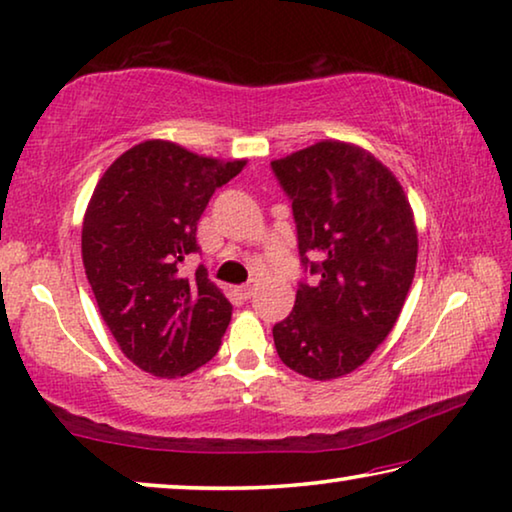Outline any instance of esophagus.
Masks as SVG:
<instances>
[{
    "mask_svg": "<svg viewBox=\"0 0 512 512\" xmlns=\"http://www.w3.org/2000/svg\"><path fill=\"white\" fill-rule=\"evenodd\" d=\"M240 297L242 300H251V297L256 295V283H245V286H240Z\"/></svg>",
    "mask_w": 512,
    "mask_h": 512,
    "instance_id": "34e87169",
    "label": "esophagus"
}]
</instances>
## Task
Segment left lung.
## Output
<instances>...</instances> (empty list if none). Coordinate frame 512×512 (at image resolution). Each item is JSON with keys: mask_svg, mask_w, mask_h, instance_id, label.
Instances as JSON below:
<instances>
[{"mask_svg": "<svg viewBox=\"0 0 512 512\" xmlns=\"http://www.w3.org/2000/svg\"><path fill=\"white\" fill-rule=\"evenodd\" d=\"M272 169L293 201L302 263L318 274L274 325V345L295 373L336 380L373 355L403 311L419 256L414 210L393 171L350 141H316Z\"/></svg>", "mask_w": 512, "mask_h": 512, "instance_id": "left-lung-1", "label": "left lung"}]
</instances>
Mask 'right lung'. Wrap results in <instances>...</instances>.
<instances>
[{
  "label": "right lung",
  "mask_w": 512,
  "mask_h": 512,
  "mask_svg": "<svg viewBox=\"0 0 512 512\" xmlns=\"http://www.w3.org/2000/svg\"><path fill=\"white\" fill-rule=\"evenodd\" d=\"M247 160H217L146 139L109 164L82 224V261L100 316L125 357L155 377H183L217 355L231 302L199 267L196 224Z\"/></svg>",
  "instance_id": "right-lung-1"
}]
</instances>
